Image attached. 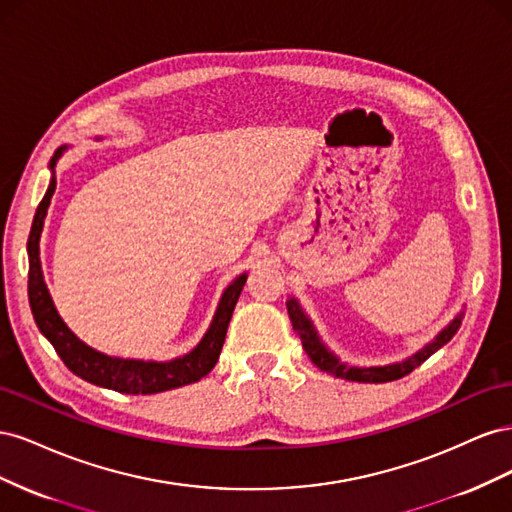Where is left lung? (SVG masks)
I'll return each mask as SVG.
<instances>
[{
	"instance_id": "left-lung-1",
	"label": "left lung",
	"mask_w": 512,
	"mask_h": 512,
	"mask_svg": "<svg viewBox=\"0 0 512 512\" xmlns=\"http://www.w3.org/2000/svg\"><path fill=\"white\" fill-rule=\"evenodd\" d=\"M286 307H288L292 329L297 331V335L301 337V344H303L309 359H312V363L316 367H320L322 371H327V374H333V376L344 378V380H352V382H391V380H399V378L408 376L410 371H414L418 365L425 363L433 352L440 350L446 342H451V337L457 333L459 324H461V314H459L436 339H433L429 346H425L421 352H416L412 359H408L404 363H395V365H386V367H348L344 363H339L335 356L322 346V342L312 327V322H309L307 316L301 312L297 301L290 299L286 303Z\"/></svg>"
}]
</instances>
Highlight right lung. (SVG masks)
<instances>
[{
  "label": "right lung",
  "instance_id": "add662e5",
  "mask_svg": "<svg viewBox=\"0 0 512 512\" xmlns=\"http://www.w3.org/2000/svg\"><path fill=\"white\" fill-rule=\"evenodd\" d=\"M61 156V149L55 151L51 158V170H55V162ZM57 179H51L49 190H46L44 198L34 215L32 230H29L27 239V254H29V280H27V294H29V305H32V314L38 324L40 333L49 339L53 344L59 359L66 363V367L79 378L104 386V389H113L119 393L128 395H151V393H162L177 389V386H185L198 382L205 378L209 371L215 367L220 359V352L226 339L228 322L235 312V305L239 294L243 290L245 277L241 275L232 282L224 297L220 301L218 314H215L211 329L207 335L190 354L181 356V359L168 361V363H145V361H128V359H115V356H106L102 352H96L94 348L85 346L79 337H76L64 320L59 318L57 309L51 301V294L44 286L42 280V269H40V258H38V241L44 224L46 209H49L51 196L55 192Z\"/></svg>",
  "mask_w": 512,
  "mask_h": 512
}]
</instances>
